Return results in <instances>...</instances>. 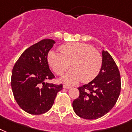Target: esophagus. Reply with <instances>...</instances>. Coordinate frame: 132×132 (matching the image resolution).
Here are the masks:
<instances>
[{
	"label": "esophagus",
	"mask_w": 132,
	"mask_h": 132,
	"mask_svg": "<svg viewBox=\"0 0 132 132\" xmlns=\"http://www.w3.org/2000/svg\"><path fill=\"white\" fill-rule=\"evenodd\" d=\"M71 87V86H69V85H63V88H65V89H70Z\"/></svg>",
	"instance_id": "obj_1"
}]
</instances>
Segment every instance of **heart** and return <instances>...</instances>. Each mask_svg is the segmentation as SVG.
<instances>
[{
    "label": "heart",
    "mask_w": 132,
    "mask_h": 132,
    "mask_svg": "<svg viewBox=\"0 0 132 132\" xmlns=\"http://www.w3.org/2000/svg\"><path fill=\"white\" fill-rule=\"evenodd\" d=\"M61 53L50 51L47 59L55 73L63 75L69 67L71 70L63 76L61 80L73 85L81 80L89 82L98 75L103 66L101 53L89 44L71 43L59 47Z\"/></svg>",
    "instance_id": "heart-1"
}]
</instances>
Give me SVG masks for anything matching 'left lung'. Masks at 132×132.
Listing matches in <instances>:
<instances>
[{"mask_svg": "<svg viewBox=\"0 0 132 132\" xmlns=\"http://www.w3.org/2000/svg\"><path fill=\"white\" fill-rule=\"evenodd\" d=\"M103 66L94 79L78 87V98L73 101L74 112L80 118L94 120L112 110L121 89L120 75L112 56L103 51Z\"/></svg>", "mask_w": 132, "mask_h": 132, "instance_id": "left-lung-1", "label": "left lung"}]
</instances>
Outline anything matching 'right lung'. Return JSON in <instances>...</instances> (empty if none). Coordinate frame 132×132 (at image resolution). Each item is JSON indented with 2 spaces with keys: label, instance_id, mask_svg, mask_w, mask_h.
<instances>
[{
  "label": "right lung",
  "instance_id": "1",
  "mask_svg": "<svg viewBox=\"0 0 132 132\" xmlns=\"http://www.w3.org/2000/svg\"><path fill=\"white\" fill-rule=\"evenodd\" d=\"M55 43L43 39L23 52L12 69L11 85L20 108L30 114L38 115L51 109L63 85L45 82L55 76L50 71L47 56Z\"/></svg>",
  "mask_w": 132,
  "mask_h": 132
}]
</instances>
